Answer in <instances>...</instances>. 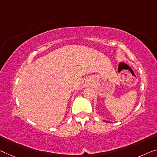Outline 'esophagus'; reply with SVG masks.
Instances as JSON below:
<instances>
[{
    "mask_svg": "<svg viewBox=\"0 0 157 157\" xmlns=\"http://www.w3.org/2000/svg\"><path fill=\"white\" fill-rule=\"evenodd\" d=\"M90 85V81L88 78H83V80H81V88H85V87H87Z\"/></svg>",
    "mask_w": 157,
    "mask_h": 157,
    "instance_id": "esophagus-1",
    "label": "esophagus"
}]
</instances>
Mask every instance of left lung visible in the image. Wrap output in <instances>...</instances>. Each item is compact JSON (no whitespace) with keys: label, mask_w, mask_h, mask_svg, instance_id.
Returning a JSON list of instances; mask_svg holds the SVG:
<instances>
[{"label":"left lung","mask_w":157,"mask_h":157,"mask_svg":"<svg viewBox=\"0 0 157 157\" xmlns=\"http://www.w3.org/2000/svg\"><path fill=\"white\" fill-rule=\"evenodd\" d=\"M107 122H108V123H109V121H107Z\"/></svg>","instance_id":"1"}]
</instances>
